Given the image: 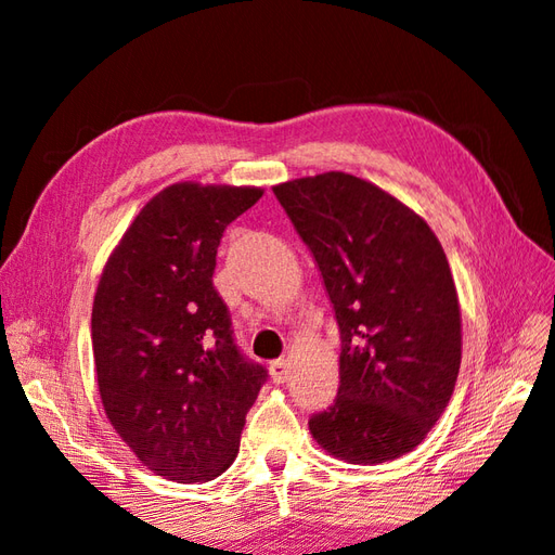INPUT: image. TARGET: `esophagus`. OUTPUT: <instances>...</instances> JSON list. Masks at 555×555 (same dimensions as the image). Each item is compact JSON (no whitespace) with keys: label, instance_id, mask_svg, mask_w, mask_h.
Wrapping results in <instances>:
<instances>
[{"label":"esophagus","instance_id":"34e87169","mask_svg":"<svg viewBox=\"0 0 555 555\" xmlns=\"http://www.w3.org/2000/svg\"><path fill=\"white\" fill-rule=\"evenodd\" d=\"M269 374H271V378H274V383H286L288 374H291L288 361L286 359H274V361H271Z\"/></svg>","mask_w":555,"mask_h":555}]
</instances>
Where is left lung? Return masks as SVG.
<instances>
[{
    "instance_id": "1",
    "label": "left lung",
    "mask_w": 555,
    "mask_h": 555,
    "mask_svg": "<svg viewBox=\"0 0 555 555\" xmlns=\"http://www.w3.org/2000/svg\"><path fill=\"white\" fill-rule=\"evenodd\" d=\"M315 257L339 327V388L308 420L349 463L415 449L447 410L461 366V310L444 249L417 214L345 172L274 186Z\"/></svg>"
}]
</instances>
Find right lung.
<instances>
[{
    "instance_id": "right-lung-1",
    "label": "right lung",
    "mask_w": 555,
    "mask_h": 555,
    "mask_svg": "<svg viewBox=\"0 0 555 555\" xmlns=\"http://www.w3.org/2000/svg\"><path fill=\"white\" fill-rule=\"evenodd\" d=\"M259 198L249 186H167L140 210L99 281L92 349L106 417L169 480H214L235 461L269 378L237 347L214 286L225 228Z\"/></svg>"
}]
</instances>
